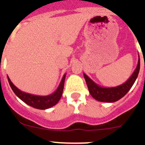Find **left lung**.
<instances>
[{"mask_svg":"<svg viewBox=\"0 0 145 145\" xmlns=\"http://www.w3.org/2000/svg\"><path fill=\"white\" fill-rule=\"evenodd\" d=\"M139 57V56H138ZM140 70V59L138 58L137 67L131 77L124 84L114 87H103L95 84L93 80L84 73V78L88 86L90 95L99 101L115 102L126 95L136 80Z\"/></svg>","mask_w":145,"mask_h":145,"instance_id":"1","label":"left lung"}]
</instances>
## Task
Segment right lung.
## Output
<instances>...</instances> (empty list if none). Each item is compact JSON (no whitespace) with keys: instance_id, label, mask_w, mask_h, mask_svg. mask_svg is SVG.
I'll use <instances>...</instances> for the list:
<instances>
[{"instance_id":"1","label":"right lung","mask_w":145,"mask_h":145,"mask_svg":"<svg viewBox=\"0 0 145 145\" xmlns=\"http://www.w3.org/2000/svg\"><path fill=\"white\" fill-rule=\"evenodd\" d=\"M65 76L66 74H65L56 90L52 94L45 95V96L32 95V94L25 93L23 91H21L19 89L17 88L16 86L12 84V81L10 80V77L8 76L7 79L12 91L14 92L16 96H18L19 99H21L22 101H23L25 103L31 106L33 108L40 109V110H45V109H47V108H50L52 106L56 105L60 100L61 95H62V92H63Z\"/></svg>"}]
</instances>
